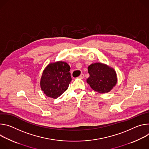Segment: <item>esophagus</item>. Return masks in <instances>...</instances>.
Instances as JSON below:
<instances>
[{"label":"esophagus","instance_id":"1","mask_svg":"<svg viewBox=\"0 0 149 149\" xmlns=\"http://www.w3.org/2000/svg\"><path fill=\"white\" fill-rule=\"evenodd\" d=\"M84 77V74H81L79 77H78V78H79V79H83Z\"/></svg>","mask_w":149,"mask_h":149}]
</instances>
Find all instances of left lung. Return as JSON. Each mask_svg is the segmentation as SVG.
I'll use <instances>...</instances> for the list:
<instances>
[{
	"mask_svg": "<svg viewBox=\"0 0 149 149\" xmlns=\"http://www.w3.org/2000/svg\"><path fill=\"white\" fill-rule=\"evenodd\" d=\"M89 77L86 82L95 91L104 93L110 92L117 83L115 70L102 63H95L88 67Z\"/></svg>",
	"mask_w": 149,
	"mask_h": 149,
	"instance_id": "left-lung-1",
	"label": "left lung"
}]
</instances>
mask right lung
Listing matches in <instances>:
<instances>
[{
  "instance_id": "right-lung-1",
  "label": "right lung",
  "mask_w": 149,
  "mask_h": 149,
  "mask_svg": "<svg viewBox=\"0 0 149 149\" xmlns=\"http://www.w3.org/2000/svg\"><path fill=\"white\" fill-rule=\"evenodd\" d=\"M70 65L65 61L49 63L43 70L40 86L48 97L56 99L68 89L72 80Z\"/></svg>"
}]
</instances>
